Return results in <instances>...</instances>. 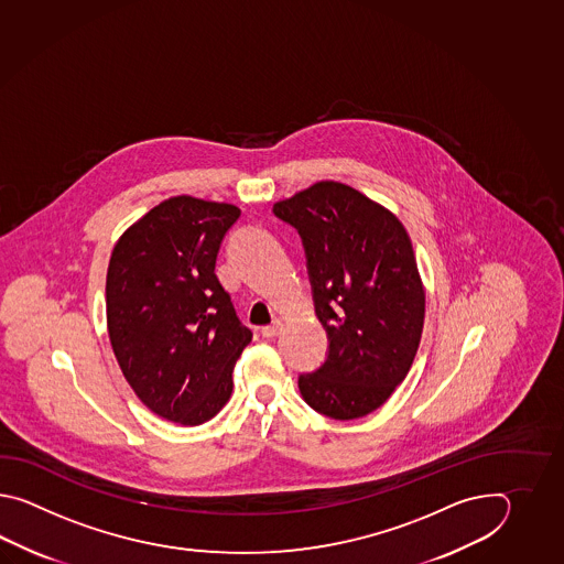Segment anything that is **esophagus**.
I'll return each mask as SVG.
<instances>
[{"label":"esophagus","instance_id":"obj_1","mask_svg":"<svg viewBox=\"0 0 564 564\" xmlns=\"http://www.w3.org/2000/svg\"><path fill=\"white\" fill-rule=\"evenodd\" d=\"M282 328H284V323H282V321H274V323L268 324V326H262V336H265V338H274V336L282 333Z\"/></svg>","mask_w":564,"mask_h":564}]
</instances>
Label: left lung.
<instances>
[{
  "instance_id": "obj_1",
  "label": "left lung",
  "mask_w": 564,
  "mask_h": 564,
  "mask_svg": "<svg viewBox=\"0 0 564 564\" xmlns=\"http://www.w3.org/2000/svg\"><path fill=\"white\" fill-rule=\"evenodd\" d=\"M299 229L328 357L300 375L302 399L333 420L365 417L403 383L420 348L425 290L395 214L338 181L274 204Z\"/></svg>"
}]
</instances>
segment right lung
Instances as JSON below:
<instances>
[{"instance_id": "right-lung-1", "label": "right lung", "mask_w": 564, "mask_h": 564, "mask_svg": "<svg viewBox=\"0 0 564 564\" xmlns=\"http://www.w3.org/2000/svg\"><path fill=\"white\" fill-rule=\"evenodd\" d=\"M240 209L169 197L115 243L107 272L108 338L147 408L202 425L228 403L231 371L252 330L216 276L221 240Z\"/></svg>"}]
</instances>
